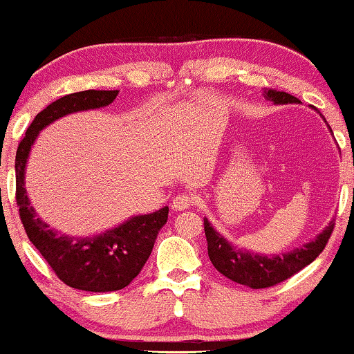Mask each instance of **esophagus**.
Listing matches in <instances>:
<instances>
[{
  "instance_id": "obj_1",
  "label": "esophagus",
  "mask_w": 354,
  "mask_h": 354,
  "mask_svg": "<svg viewBox=\"0 0 354 354\" xmlns=\"http://www.w3.org/2000/svg\"><path fill=\"white\" fill-rule=\"evenodd\" d=\"M194 198L191 194H180L173 199L171 203V209L173 210H186L189 209L192 204H194Z\"/></svg>"
}]
</instances>
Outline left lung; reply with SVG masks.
<instances>
[{
  "label": "left lung",
  "instance_id": "left-lung-1",
  "mask_svg": "<svg viewBox=\"0 0 354 354\" xmlns=\"http://www.w3.org/2000/svg\"><path fill=\"white\" fill-rule=\"evenodd\" d=\"M263 96L266 101L274 102V104H299L301 102L297 97L284 91H276V89H268L263 93ZM322 119L325 120V118ZM326 127L332 132V127L328 124H326ZM333 221H330L328 225L304 247L294 248L283 254H270L268 257V254L253 253L245 248L234 247L225 236L214 229L207 218H204L207 253L212 265L221 274L229 277L234 283L248 286L252 289L271 288V286L283 283L288 277L301 271L302 268L310 265L324 252L326 241L333 232Z\"/></svg>",
  "mask_w": 354,
  "mask_h": 354
}]
</instances>
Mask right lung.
<instances>
[{"instance_id":"1","label":"right lung","mask_w":354,"mask_h":354,"mask_svg":"<svg viewBox=\"0 0 354 354\" xmlns=\"http://www.w3.org/2000/svg\"><path fill=\"white\" fill-rule=\"evenodd\" d=\"M118 95V89H88L53 101L35 115L16 151V201L26 234L66 286L88 292H111L132 283L149 259L160 229L168 221V207L132 216L101 234H60L44 222L30 204L26 191V168L35 138L47 125L68 114L109 106Z\"/></svg>"}]
</instances>
